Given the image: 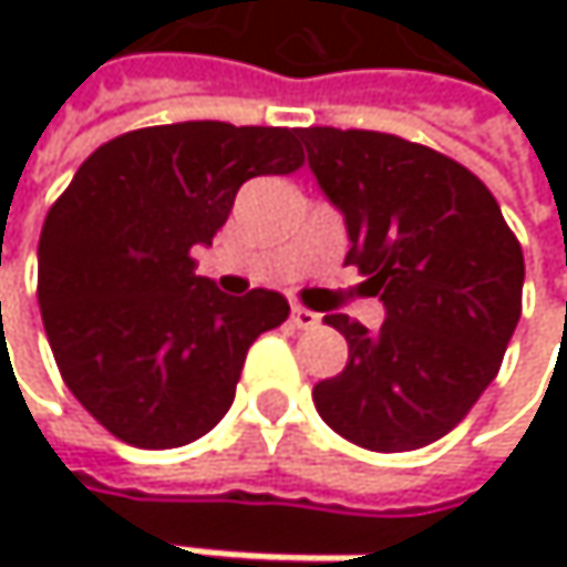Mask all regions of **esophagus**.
<instances>
[{
	"label": "esophagus",
	"instance_id": "obj_1",
	"mask_svg": "<svg viewBox=\"0 0 567 567\" xmlns=\"http://www.w3.org/2000/svg\"><path fill=\"white\" fill-rule=\"evenodd\" d=\"M318 321H321V315H318V311H308V308H301V305H295V308H291V324H295V328L308 331V328H318Z\"/></svg>",
	"mask_w": 567,
	"mask_h": 567
}]
</instances>
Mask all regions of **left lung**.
<instances>
[{"label":"left lung","mask_w":567,"mask_h":567,"mask_svg":"<svg viewBox=\"0 0 567 567\" xmlns=\"http://www.w3.org/2000/svg\"><path fill=\"white\" fill-rule=\"evenodd\" d=\"M298 137L344 216V266L368 276L364 291L388 311L378 331L348 315L324 318L344 334L348 364L315 384V406L364 450H420L499 374L522 315V246L486 183L423 144L338 127Z\"/></svg>","instance_id":"obj_1"}]
</instances>
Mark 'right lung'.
I'll return each instance as SVG.
<instances>
[{"mask_svg":"<svg viewBox=\"0 0 567 567\" xmlns=\"http://www.w3.org/2000/svg\"><path fill=\"white\" fill-rule=\"evenodd\" d=\"M298 131L183 121L97 147L49 209L39 308L68 391L117 440L173 450L233 406L252 341L288 318L279 291L196 276L239 186L301 167Z\"/></svg>","mask_w":567,"mask_h":567,"instance_id":"1","label":"right lung"}]
</instances>
